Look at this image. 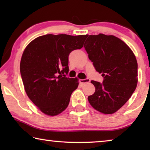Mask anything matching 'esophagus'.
<instances>
[{
    "label": "esophagus",
    "instance_id": "1",
    "mask_svg": "<svg viewBox=\"0 0 150 150\" xmlns=\"http://www.w3.org/2000/svg\"><path fill=\"white\" fill-rule=\"evenodd\" d=\"M91 81V80L89 79H80L79 80V82H80V83L82 85H85V84H86V83H89Z\"/></svg>",
    "mask_w": 150,
    "mask_h": 150
}]
</instances>
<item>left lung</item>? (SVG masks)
Returning a JSON list of instances; mask_svg holds the SVG:
<instances>
[{
  "instance_id": "left-lung-1",
  "label": "left lung",
  "mask_w": 150,
  "mask_h": 150,
  "mask_svg": "<svg viewBox=\"0 0 150 150\" xmlns=\"http://www.w3.org/2000/svg\"><path fill=\"white\" fill-rule=\"evenodd\" d=\"M84 47L96 71L104 77L102 83L91 81L95 92L88 96V102L101 113H115L136 88L138 63L135 55L122 40L112 35H90Z\"/></svg>"
}]
</instances>
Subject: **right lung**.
I'll list each match as a JSON object with an SVG mask.
<instances>
[{
    "instance_id": "1",
    "label": "right lung",
    "mask_w": 150,
    "mask_h": 150,
    "mask_svg": "<svg viewBox=\"0 0 150 150\" xmlns=\"http://www.w3.org/2000/svg\"><path fill=\"white\" fill-rule=\"evenodd\" d=\"M87 37L47 34L38 37L25 48L20 65L24 89L46 115H59L69 105L79 85L77 78L65 77L69 72V55L81 49Z\"/></svg>"
}]
</instances>
